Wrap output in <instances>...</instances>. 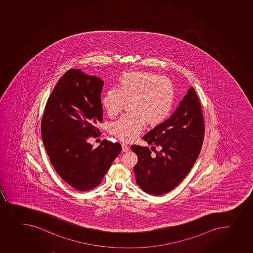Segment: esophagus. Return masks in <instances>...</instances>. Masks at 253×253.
I'll return each mask as SVG.
<instances>
[{"label":"esophagus","instance_id":"1","mask_svg":"<svg viewBox=\"0 0 253 253\" xmlns=\"http://www.w3.org/2000/svg\"><path fill=\"white\" fill-rule=\"evenodd\" d=\"M122 148H123V152H127V151H129V150H130L129 146H127V145L124 144V143L122 144Z\"/></svg>","mask_w":253,"mask_h":253}]
</instances>
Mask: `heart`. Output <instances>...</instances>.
<instances>
[{
	"label": "heart",
	"mask_w": 253,
	"mask_h": 253,
	"mask_svg": "<svg viewBox=\"0 0 253 253\" xmlns=\"http://www.w3.org/2000/svg\"><path fill=\"white\" fill-rule=\"evenodd\" d=\"M108 116L115 117L130 103V113L112 123L111 134L123 141L135 140L147 123L156 126L172 113L176 101V89L172 81L153 72L137 71L121 79L119 88H111L103 98Z\"/></svg>",
	"instance_id": "1"
}]
</instances>
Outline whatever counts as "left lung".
<instances>
[{
	"label": "left lung",
	"mask_w": 253,
	"mask_h": 253,
	"mask_svg": "<svg viewBox=\"0 0 253 253\" xmlns=\"http://www.w3.org/2000/svg\"><path fill=\"white\" fill-rule=\"evenodd\" d=\"M205 123L198 96L193 87L168 120L143 136L160 151L151 155L148 147L131 145L138 157L134 167L138 186L153 196L168 193L189 173L201 152Z\"/></svg>",
	"instance_id": "obj_1"
}]
</instances>
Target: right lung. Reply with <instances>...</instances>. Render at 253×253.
I'll list each match as a JSON object with an SVG mask.
<instances>
[{
	"instance_id": "add662e5",
	"label": "right lung",
	"mask_w": 253,
	"mask_h": 253,
	"mask_svg": "<svg viewBox=\"0 0 253 253\" xmlns=\"http://www.w3.org/2000/svg\"><path fill=\"white\" fill-rule=\"evenodd\" d=\"M103 86L100 78L70 69L53 88L42 115L41 134L50 162L78 191L98 187L122 150L119 143L109 140L97 148L88 143L98 136L96 124L103 120Z\"/></svg>"
}]
</instances>
